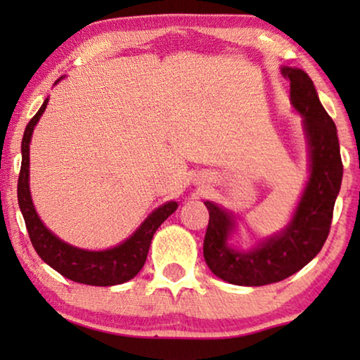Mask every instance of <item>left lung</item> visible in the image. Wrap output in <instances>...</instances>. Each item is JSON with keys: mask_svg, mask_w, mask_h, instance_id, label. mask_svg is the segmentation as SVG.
I'll list each match as a JSON object with an SVG mask.
<instances>
[{"mask_svg": "<svg viewBox=\"0 0 360 360\" xmlns=\"http://www.w3.org/2000/svg\"><path fill=\"white\" fill-rule=\"evenodd\" d=\"M282 75L290 80L293 106L304 117L311 175L288 228L250 252L229 248L226 240L233 219L219 206L206 201L210 223L203 240L205 260L216 277L234 285L260 287L280 282L316 257L328 239L334 201L341 188L342 160L336 124L323 108L307 73L283 67Z\"/></svg>", "mask_w": 360, "mask_h": 360, "instance_id": "8db88e82", "label": "left lung"}]
</instances>
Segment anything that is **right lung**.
I'll return each instance as SVG.
<instances>
[{"label":"right lung","instance_id":"add662e5","mask_svg":"<svg viewBox=\"0 0 360 360\" xmlns=\"http://www.w3.org/2000/svg\"><path fill=\"white\" fill-rule=\"evenodd\" d=\"M47 101L49 100L42 103L41 110L27 122L21 144L22 162L18 180V203L24 216L29 239H31L34 249H36L39 257L44 262L56 269L63 277L73 280V282L96 285V287L124 283L139 274L142 265L146 264L154 233L174 213L179 205L175 201L162 205L142 223L141 228L129 239L117 245V248L108 250L93 252V250L77 249L56 238L39 219L31 200V191H29V144H31L34 126L37 124L39 117L46 110Z\"/></svg>","mask_w":360,"mask_h":360}]
</instances>
